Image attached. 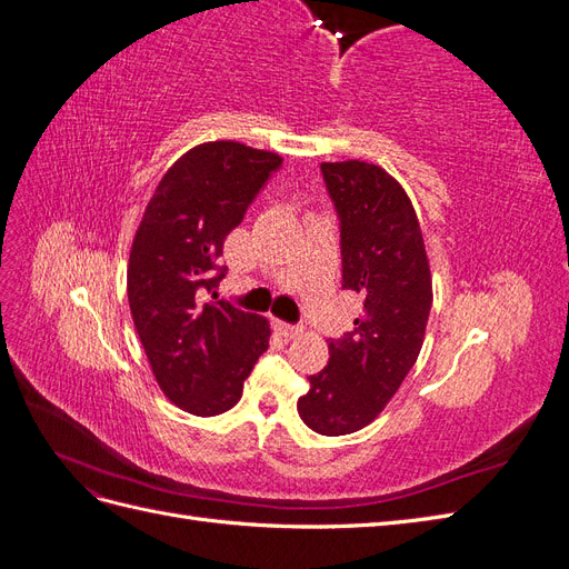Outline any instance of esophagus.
Listing matches in <instances>:
<instances>
[{
  "mask_svg": "<svg viewBox=\"0 0 569 569\" xmlns=\"http://www.w3.org/2000/svg\"><path fill=\"white\" fill-rule=\"evenodd\" d=\"M274 327H278V332L282 337H287V339H295V337H299L303 332L301 325H289V322H282V320L274 322Z\"/></svg>",
  "mask_w": 569,
  "mask_h": 569,
  "instance_id": "esophagus-1",
  "label": "esophagus"
}]
</instances>
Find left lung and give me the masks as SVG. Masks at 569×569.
I'll return each mask as SVG.
<instances>
[{
  "label": "left lung",
  "instance_id": "obj_1",
  "mask_svg": "<svg viewBox=\"0 0 569 569\" xmlns=\"http://www.w3.org/2000/svg\"><path fill=\"white\" fill-rule=\"evenodd\" d=\"M339 218L341 289L363 299L353 330L330 339V360L308 377L297 408L325 437L370 425L399 391L422 349L432 274L416 209L387 170L366 161L322 163Z\"/></svg>",
  "mask_w": 569,
  "mask_h": 569
}]
</instances>
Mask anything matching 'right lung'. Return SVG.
Segmentation results:
<instances>
[{
	"label": "right lung",
	"instance_id": "add662e5",
	"mask_svg": "<svg viewBox=\"0 0 569 569\" xmlns=\"http://www.w3.org/2000/svg\"><path fill=\"white\" fill-rule=\"evenodd\" d=\"M280 168L278 153L199 144L170 166L137 228L128 266L134 330L163 393L192 416L230 410L268 349L263 316L206 295L216 299L228 272L222 242Z\"/></svg>",
	"mask_w": 569,
	"mask_h": 569
}]
</instances>
